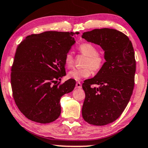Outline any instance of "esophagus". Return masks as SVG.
Returning <instances> with one entry per match:
<instances>
[{
	"instance_id": "esophagus-1",
	"label": "esophagus",
	"mask_w": 148,
	"mask_h": 148,
	"mask_svg": "<svg viewBox=\"0 0 148 148\" xmlns=\"http://www.w3.org/2000/svg\"><path fill=\"white\" fill-rule=\"evenodd\" d=\"M76 88H79V89H81V88H82V85H81V83H80L79 81H78V82H76Z\"/></svg>"
}]
</instances>
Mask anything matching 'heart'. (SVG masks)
Here are the masks:
<instances>
[{"mask_svg":"<svg viewBox=\"0 0 148 148\" xmlns=\"http://www.w3.org/2000/svg\"><path fill=\"white\" fill-rule=\"evenodd\" d=\"M79 50L82 54L87 56L85 60L83 68H74L69 71L68 76L71 79L80 81L83 78H88L91 75L92 70L99 72L103 68L105 63V58L102 54L98 52V49L95 45L89 42H84L79 46ZM65 65L69 68L74 65V58L72 51L66 53L64 58Z\"/></svg>","mask_w":148,"mask_h":148,"instance_id":"b5f03b06","label":"heart"}]
</instances>
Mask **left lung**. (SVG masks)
Wrapping results in <instances>:
<instances>
[{
  "label": "left lung",
  "instance_id": "1",
  "mask_svg": "<svg viewBox=\"0 0 148 148\" xmlns=\"http://www.w3.org/2000/svg\"><path fill=\"white\" fill-rule=\"evenodd\" d=\"M87 41L100 45L105 51L103 68L82 85L85 98L83 118L88 123L105 125L121 115L129 103L134 86L136 72L134 48L125 34L103 28L84 32ZM99 84V88L92 85Z\"/></svg>",
  "mask_w": 148,
  "mask_h": 148
}]
</instances>
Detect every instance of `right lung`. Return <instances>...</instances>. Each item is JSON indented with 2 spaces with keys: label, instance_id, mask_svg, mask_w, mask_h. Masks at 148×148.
I'll return each mask as SVG.
<instances>
[{
  "label": "right lung",
  "instance_id": "1",
  "mask_svg": "<svg viewBox=\"0 0 148 148\" xmlns=\"http://www.w3.org/2000/svg\"><path fill=\"white\" fill-rule=\"evenodd\" d=\"M78 34L45 32L27 36L17 46L11 69L12 95L26 118L48 123L60 116V99L74 90L76 81H58L66 75L64 58Z\"/></svg>",
  "mask_w": 148,
  "mask_h": 148
}]
</instances>
